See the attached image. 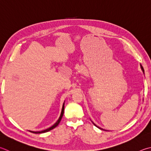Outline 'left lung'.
<instances>
[{"mask_svg":"<svg viewBox=\"0 0 151 151\" xmlns=\"http://www.w3.org/2000/svg\"><path fill=\"white\" fill-rule=\"evenodd\" d=\"M141 69H142V71H143V73H144V69H143V67H142V65H141ZM92 123H93V122H92ZM94 125L95 126H96V127H98V128H100L99 127H98V126H97V125H96L94 124ZM100 129H101V128H100Z\"/></svg>","mask_w":151,"mask_h":151,"instance_id":"1","label":"left lung"}]
</instances>
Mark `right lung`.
<instances>
[{
    "instance_id": "obj_1",
    "label": "right lung",
    "mask_w": 151,
    "mask_h": 151,
    "mask_svg": "<svg viewBox=\"0 0 151 151\" xmlns=\"http://www.w3.org/2000/svg\"><path fill=\"white\" fill-rule=\"evenodd\" d=\"M64 104H65V103H63V108H62V111H61V116H60L59 119L57 120V122L55 123V124H54L53 126H51V127H49V128L47 129L43 130V131H30V132H32V133H43L47 132V131H51V130L53 129H54L55 127H56L57 126L59 125V123H60V122H61V120L62 117H63V114H64Z\"/></svg>"
}]
</instances>
